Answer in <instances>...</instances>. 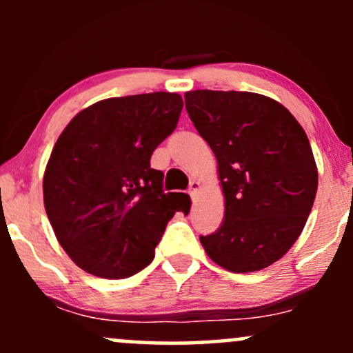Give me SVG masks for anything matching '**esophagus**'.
Segmentation results:
<instances>
[{
  "mask_svg": "<svg viewBox=\"0 0 353 353\" xmlns=\"http://www.w3.org/2000/svg\"><path fill=\"white\" fill-rule=\"evenodd\" d=\"M199 188H201V184L197 181H190V184H189V194H190V197H194L197 194V190H199Z\"/></svg>",
  "mask_w": 353,
  "mask_h": 353,
  "instance_id": "1",
  "label": "esophagus"
}]
</instances>
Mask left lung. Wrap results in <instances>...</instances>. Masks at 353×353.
Here are the masks:
<instances>
[{
	"mask_svg": "<svg viewBox=\"0 0 353 353\" xmlns=\"http://www.w3.org/2000/svg\"><path fill=\"white\" fill-rule=\"evenodd\" d=\"M184 98L216 154L225 199L221 228L201 244L230 272L265 269L301 236L317 194L305 131L281 103L255 92L197 89Z\"/></svg>",
	"mask_w": 353,
	"mask_h": 353,
	"instance_id": "8db88e82",
	"label": "left lung"
}]
</instances>
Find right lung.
Masks as SVG:
<instances>
[{"mask_svg":"<svg viewBox=\"0 0 353 353\" xmlns=\"http://www.w3.org/2000/svg\"><path fill=\"white\" fill-rule=\"evenodd\" d=\"M176 92L109 98L78 112L52 148L43 179L44 208L71 261L103 279L148 267L184 192L163 190L151 156L176 129ZM190 204V202H189Z\"/></svg>","mask_w":353,"mask_h":353,"instance_id":"right-lung-1","label":"right lung"}]
</instances>
